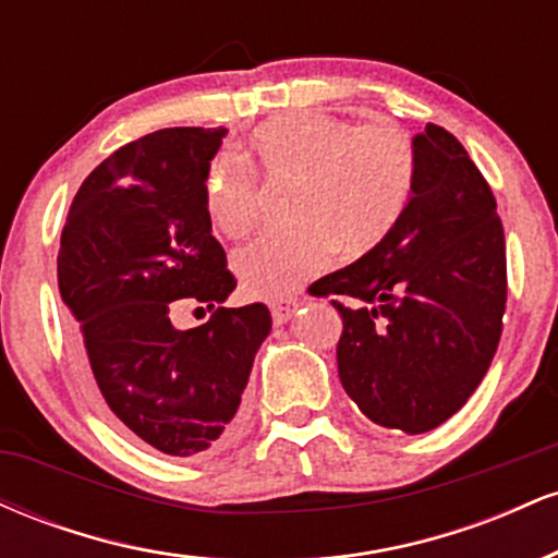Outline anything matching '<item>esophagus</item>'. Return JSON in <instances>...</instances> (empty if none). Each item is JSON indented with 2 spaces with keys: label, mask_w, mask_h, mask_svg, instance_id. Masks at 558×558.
<instances>
[{
  "label": "esophagus",
  "mask_w": 558,
  "mask_h": 558,
  "mask_svg": "<svg viewBox=\"0 0 558 558\" xmlns=\"http://www.w3.org/2000/svg\"><path fill=\"white\" fill-rule=\"evenodd\" d=\"M301 304L299 296H280L270 301V312H272V323L275 325H283L288 323V317L296 312V306Z\"/></svg>",
  "instance_id": "1"
}]
</instances>
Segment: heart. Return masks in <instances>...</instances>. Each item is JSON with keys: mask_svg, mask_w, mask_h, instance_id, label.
Listing matches in <instances>:
<instances>
[{"mask_svg": "<svg viewBox=\"0 0 558 558\" xmlns=\"http://www.w3.org/2000/svg\"><path fill=\"white\" fill-rule=\"evenodd\" d=\"M248 155L267 181L296 178L288 198L293 226L275 228L233 257L252 296H288L336 252L345 257L377 246L412 202L420 151L393 120L354 125L341 114L293 110L265 120L248 138ZM204 207L220 233L241 239L259 220L257 172L233 155H217L204 175Z\"/></svg>", "mask_w": 558, "mask_h": 558, "instance_id": "1", "label": "heart"}]
</instances>
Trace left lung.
I'll list each match as a JSON object with an SVG mask.
<instances>
[{"label":"left lung","instance_id":"left-lung-1","mask_svg":"<svg viewBox=\"0 0 558 558\" xmlns=\"http://www.w3.org/2000/svg\"><path fill=\"white\" fill-rule=\"evenodd\" d=\"M396 228L354 265L310 286L343 319L338 375L375 425H444L475 393L504 330L506 241L496 198L457 136L427 123Z\"/></svg>","mask_w":558,"mask_h":558}]
</instances>
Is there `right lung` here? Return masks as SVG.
Here are the masks:
<instances>
[{"instance_id":"add662e5","label":"right lung","mask_w":558,"mask_h":558,"mask_svg":"<svg viewBox=\"0 0 558 558\" xmlns=\"http://www.w3.org/2000/svg\"><path fill=\"white\" fill-rule=\"evenodd\" d=\"M226 128H165L112 151L81 183L62 228L57 286L73 315L83 380L114 422L168 457H209L241 427L265 304L235 288L204 207ZM185 300L214 317L175 331Z\"/></svg>"}]
</instances>
